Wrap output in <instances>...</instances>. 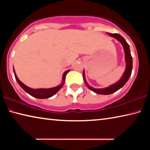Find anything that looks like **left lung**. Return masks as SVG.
Segmentation results:
<instances>
[{"instance_id": "obj_1", "label": "left lung", "mask_w": 150, "mask_h": 150, "mask_svg": "<svg viewBox=\"0 0 150 150\" xmlns=\"http://www.w3.org/2000/svg\"><path fill=\"white\" fill-rule=\"evenodd\" d=\"M108 34L110 37H112L117 39V41H120L121 42V44L123 45V50H124L125 52V63H126V67H125V70L124 71V73H123L122 77H121V79L119 80L117 82H116L115 83L110 85V86H109L108 87L103 88V89H95V88H93L92 87L89 86V84H88L86 81V79H85V71H83V79L86 86L89 88L90 90H91L92 91L100 95H109L113 93H115V91H117V90L123 87V85L126 83L128 79H129L132 71V54H131L129 45H128L126 41L124 39V38L121 36L120 35L117 34V33H108Z\"/></svg>"}]
</instances>
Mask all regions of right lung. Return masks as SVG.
I'll return each mask as SVG.
<instances>
[{"label":"right lung","instance_id":"obj_1","mask_svg":"<svg viewBox=\"0 0 150 150\" xmlns=\"http://www.w3.org/2000/svg\"><path fill=\"white\" fill-rule=\"evenodd\" d=\"M13 71H14V74H15V77L16 81L18 82V85H19L27 93L37 99H47L54 96L55 93H57L61 89V88L63 86V85L65 83V81L66 75L67 74V73L69 71V70L66 71L65 72L63 73L62 82L61 83L60 85H59L58 86L54 87L49 88V89H32V88L28 87L27 86V85H25V84L23 83L18 79V78L16 75V73H15V69H14V67H13Z\"/></svg>","mask_w":150,"mask_h":150}]
</instances>
